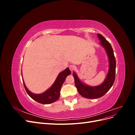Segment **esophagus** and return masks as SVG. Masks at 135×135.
Listing matches in <instances>:
<instances>
[{
	"mask_svg": "<svg viewBox=\"0 0 135 135\" xmlns=\"http://www.w3.org/2000/svg\"><path fill=\"white\" fill-rule=\"evenodd\" d=\"M69 69H70V71L71 72H73V71H74L75 70V66H74V65H69Z\"/></svg>",
	"mask_w": 135,
	"mask_h": 135,
	"instance_id": "esophagus-1",
	"label": "esophagus"
}]
</instances>
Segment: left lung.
<instances>
[{
  "instance_id": "left-lung-1",
  "label": "left lung",
  "mask_w": 135,
  "mask_h": 135,
  "mask_svg": "<svg viewBox=\"0 0 135 135\" xmlns=\"http://www.w3.org/2000/svg\"><path fill=\"white\" fill-rule=\"evenodd\" d=\"M100 40V44L107 52L109 61V69L108 75L104 82L100 85L95 87L88 86L83 83L78 78L75 73H73L75 84L80 95L87 99H97L101 97L111 88L115 79L116 61L111 44L100 34H97Z\"/></svg>"
}]
</instances>
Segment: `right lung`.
<instances>
[{"mask_svg": "<svg viewBox=\"0 0 135 135\" xmlns=\"http://www.w3.org/2000/svg\"><path fill=\"white\" fill-rule=\"evenodd\" d=\"M70 74L71 71L69 70V68L65 69L63 71L61 72L57 77L55 81L51 87L49 88L46 92L41 94H34L31 93L27 88L23 79L22 80L24 87H25V90L28 96L39 103L42 104H49L54 103L59 99L60 95V89L61 87H62V85L64 83L67 76Z\"/></svg>", "mask_w": 135, "mask_h": 135, "instance_id": "right-lung-1", "label": "right lung"}]
</instances>
